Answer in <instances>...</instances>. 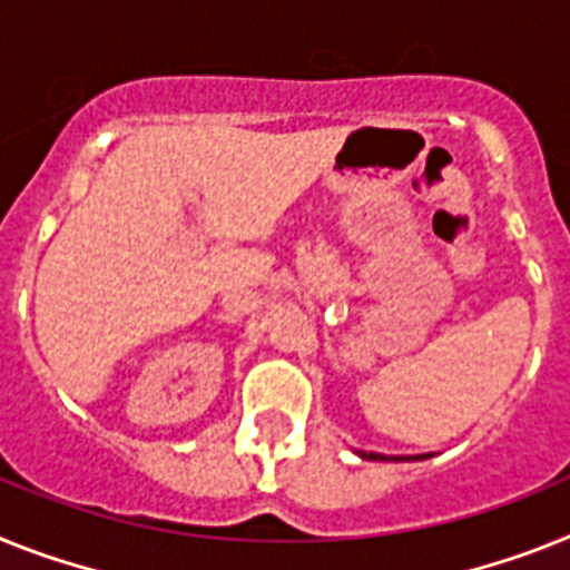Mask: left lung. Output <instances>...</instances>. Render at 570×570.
I'll return each mask as SVG.
<instances>
[{"label":"left lung","instance_id":"obj_1","mask_svg":"<svg viewBox=\"0 0 570 570\" xmlns=\"http://www.w3.org/2000/svg\"><path fill=\"white\" fill-rule=\"evenodd\" d=\"M358 455L365 458V461H385V455H376V452H358Z\"/></svg>","mask_w":570,"mask_h":570}]
</instances>
